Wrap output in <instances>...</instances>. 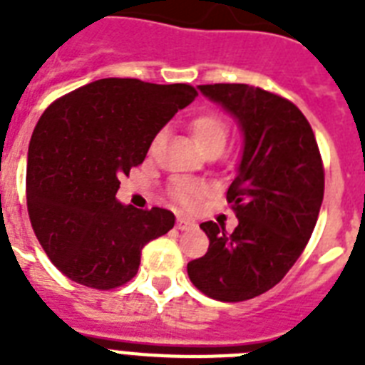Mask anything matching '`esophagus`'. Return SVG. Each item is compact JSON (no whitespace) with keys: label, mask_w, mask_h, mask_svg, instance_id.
<instances>
[{"label":"esophagus","mask_w":365,"mask_h":365,"mask_svg":"<svg viewBox=\"0 0 365 365\" xmlns=\"http://www.w3.org/2000/svg\"><path fill=\"white\" fill-rule=\"evenodd\" d=\"M197 223L191 222V220H187V217H178L176 222V227L180 229V231H187V229H193Z\"/></svg>","instance_id":"esophagus-1"}]
</instances>
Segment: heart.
<instances>
[{
  "label": "heart",
  "instance_id": "b5f03b06",
  "mask_svg": "<svg viewBox=\"0 0 365 365\" xmlns=\"http://www.w3.org/2000/svg\"><path fill=\"white\" fill-rule=\"evenodd\" d=\"M189 132L193 134L195 142L199 143V148L205 151V153H212V151H222L225 148L229 138V126L227 123L223 121L222 117L216 115V113H199L195 115L191 121L187 123ZM160 136H157L151 140V145L149 149L153 151L159 143ZM206 189L199 183H189V182H178L174 183L172 187V197L180 202L185 208H195L199 205L202 197H205Z\"/></svg>",
  "mask_w": 365,
  "mask_h": 365
}]
</instances>
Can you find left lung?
Listing matches in <instances>:
<instances>
[{
	"label": "left lung",
	"instance_id": "left-lung-1",
	"mask_svg": "<svg viewBox=\"0 0 365 365\" xmlns=\"http://www.w3.org/2000/svg\"><path fill=\"white\" fill-rule=\"evenodd\" d=\"M199 91L235 117L244 148L227 189L239 225L227 233L200 223L210 246L189 261L187 274L212 299L237 303L277 286L305 250L324 199L322 157L311 125L289 100L240 83Z\"/></svg>",
	"mask_w": 365,
	"mask_h": 365
}]
</instances>
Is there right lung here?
Wrapping results in <instances>:
<instances>
[{
    "instance_id": "right-lung-1",
    "label": "right lung",
    "mask_w": 365,
    "mask_h": 365,
    "mask_svg": "<svg viewBox=\"0 0 365 365\" xmlns=\"http://www.w3.org/2000/svg\"><path fill=\"white\" fill-rule=\"evenodd\" d=\"M197 96L191 85L100 79L48 106L28 148L26 202L37 240L60 272L87 288L123 286L142 248L174 227L165 208L115 199L151 140Z\"/></svg>"
}]
</instances>
